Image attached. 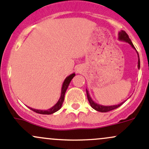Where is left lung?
Segmentation results:
<instances>
[{"label":"left lung","mask_w":149,"mask_h":149,"mask_svg":"<svg viewBox=\"0 0 149 149\" xmlns=\"http://www.w3.org/2000/svg\"><path fill=\"white\" fill-rule=\"evenodd\" d=\"M118 35H119L118 38H119L120 40H124V41L127 42V43H129V44L131 45V46H132L133 48H134V49H136L135 47H134V44H133L132 42H131V39H130L129 37H128V34L126 33L124 31H120L119 33H118ZM137 54H138V52H137ZM138 56H139V61H138V68H139H139H140V59H139V54H138ZM86 93H87L88 100V102H89V103H90L91 106V107L93 108V109H95V111H100V112L111 111L113 110V109H117V108H118L120 106H121V105L125 102V101H124V102H122L121 103H120V104L116 105H116H115V106H101V105L97 104V103L93 102V100L91 99V98L90 95H89L88 92L87 90H86Z\"/></svg>","instance_id":"obj_1"}]
</instances>
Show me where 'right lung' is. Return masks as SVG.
<instances>
[{"instance_id":"obj_1","label":"right lung","mask_w":149,"mask_h":149,"mask_svg":"<svg viewBox=\"0 0 149 149\" xmlns=\"http://www.w3.org/2000/svg\"><path fill=\"white\" fill-rule=\"evenodd\" d=\"M75 73H72L71 75H70L69 76H68V77L66 78V79H65V81H64L63 84V86H62V89H61V95L60 98H59L58 101L57 103H56L55 106H53L51 109H48V110L47 111H42V110H36V109H32V108H30V109H31V110L33 111L36 112V113H40V114H52L56 112L57 111H58L59 109L61 108L62 106V104L63 103V101H64V96H65V91H66L67 88H68V85H69L70 81H71L72 79H73V77L75 76Z\"/></svg>"}]
</instances>
